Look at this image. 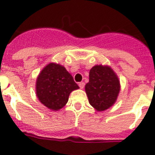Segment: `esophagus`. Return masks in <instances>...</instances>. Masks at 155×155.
<instances>
[{"label":"esophagus","mask_w":155,"mask_h":155,"mask_svg":"<svg viewBox=\"0 0 155 155\" xmlns=\"http://www.w3.org/2000/svg\"><path fill=\"white\" fill-rule=\"evenodd\" d=\"M79 87H80V89H83L85 86V83H83V82H81V83H79Z\"/></svg>","instance_id":"1"}]
</instances>
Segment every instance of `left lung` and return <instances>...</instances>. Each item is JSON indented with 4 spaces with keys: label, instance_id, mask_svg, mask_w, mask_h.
<instances>
[{
    "label": "left lung",
    "instance_id": "obj_1",
    "mask_svg": "<svg viewBox=\"0 0 155 155\" xmlns=\"http://www.w3.org/2000/svg\"><path fill=\"white\" fill-rule=\"evenodd\" d=\"M85 86L90 105L97 111H104L117 100L120 84L117 75L109 65H96L90 71Z\"/></svg>",
    "mask_w": 155,
    "mask_h": 155
}]
</instances>
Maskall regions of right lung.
Instances as JSON below:
<instances>
[{"instance_id":"add662e5","label":"right lung","mask_w":155,"mask_h":155,"mask_svg":"<svg viewBox=\"0 0 155 155\" xmlns=\"http://www.w3.org/2000/svg\"><path fill=\"white\" fill-rule=\"evenodd\" d=\"M78 89L72 75L63 65L55 62L45 65L36 79V96L43 105L54 111L62 109L69 94Z\"/></svg>"}]
</instances>
